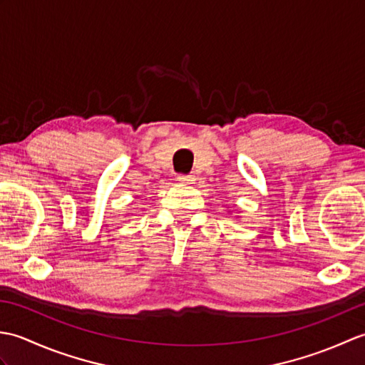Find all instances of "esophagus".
I'll return each mask as SVG.
<instances>
[{
  "mask_svg": "<svg viewBox=\"0 0 365 365\" xmlns=\"http://www.w3.org/2000/svg\"><path fill=\"white\" fill-rule=\"evenodd\" d=\"M192 180H195V178H192L191 175H185V174L177 175V182L178 183H191Z\"/></svg>",
  "mask_w": 365,
  "mask_h": 365,
  "instance_id": "1",
  "label": "esophagus"
}]
</instances>
